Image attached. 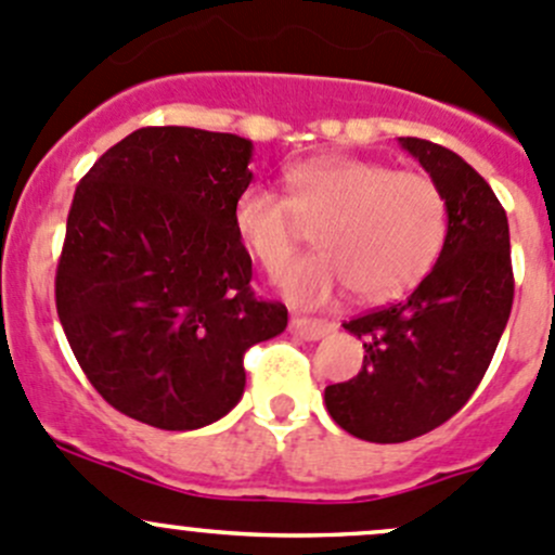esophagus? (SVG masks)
Returning <instances> with one entry per match:
<instances>
[{
    "label": "esophagus",
    "instance_id": "1",
    "mask_svg": "<svg viewBox=\"0 0 555 555\" xmlns=\"http://www.w3.org/2000/svg\"><path fill=\"white\" fill-rule=\"evenodd\" d=\"M289 330H293V333L304 340H319V338H324V335L333 333V324L322 322V319L293 317L289 319Z\"/></svg>",
    "mask_w": 555,
    "mask_h": 555
}]
</instances>
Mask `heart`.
Here are the masks:
<instances>
[{
  "instance_id": "heart-1",
  "label": "heart",
  "mask_w": 555,
  "mask_h": 555,
  "mask_svg": "<svg viewBox=\"0 0 555 555\" xmlns=\"http://www.w3.org/2000/svg\"><path fill=\"white\" fill-rule=\"evenodd\" d=\"M289 198L262 182L233 201V228L249 255L279 273L300 238V220L319 222V251L295 260L279 279L284 298L319 309L354 289L389 300L416 287L443 249L449 215L438 184L378 160L322 155L287 171Z\"/></svg>"
}]
</instances>
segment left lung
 Instances as JSON below:
<instances>
[{"mask_svg": "<svg viewBox=\"0 0 555 555\" xmlns=\"http://www.w3.org/2000/svg\"><path fill=\"white\" fill-rule=\"evenodd\" d=\"M443 193L449 231L411 298L344 327L365 360L351 382L324 389L338 427L371 443H405L449 422L489 371L513 309L511 228L494 190L464 158L400 137Z\"/></svg>", "mask_w": 555, "mask_h": 555, "instance_id": "left-lung-1", "label": "left lung"}]
</instances>
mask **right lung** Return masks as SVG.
Returning a JSON list of instances; mask_svg holds the SVG:
<instances>
[{"label": "right lung", "mask_w": 555, "mask_h": 555, "mask_svg": "<svg viewBox=\"0 0 555 555\" xmlns=\"http://www.w3.org/2000/svg\"><path fill=\"white\" fill-rule=\"evenodd\" d=\"M251 142L139 128L80 179L55 271V309L93 389L126 416L188 433L233 411L244 351L287 327L257 300L233 201Z\"/></svg>", "instance_id": "right-lung-1"}]
</instances>
